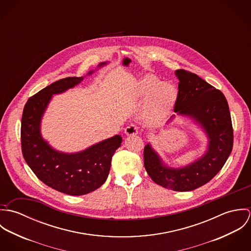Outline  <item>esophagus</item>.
Returning a JSON list of instances; mask_svg holds the SVG:
<instances>
[{
	"mask_svg": "<svg viewBox=\"0 0 251 251\" xmlns=\"http://www.w3.org/2000/svg\"><path fill=\"white\" fill-rule=\"evenodd\" d=\"M125 132L126 135H136L139 132V127L135 125H130L128 126H126Z\"/></svg>",
	"mask_w": 251,
	"mask_h": 251,
	"instance_id": "obj_1",
	"label": "esophagus"
}]
</instances>
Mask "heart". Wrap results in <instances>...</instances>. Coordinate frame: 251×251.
Listing matches in <instances>:
<instances>
[{
  "instance_id": "b5f03b06",
  "label": "heart",
  "mask_w": 251,
  "mask_h": 251,
  "mask_svg": "<svg viewBox=\"0 0 251 251\" xmlns=\"http://www.w3.org/2000/svg\"><path fill=\"white\" fill-rule=\"evenodd\" d=\"M135 89L138 97L143 99L150 97L146 108V116L151 120L161 118L176 98V92L172 85L161 83L156 76L151 74L146 75L137 82Z\"/></svg>"
}]
</instances>
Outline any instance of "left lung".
<instances>
[{"mask_svg": "<svg viewBox=\"0 0 251 251\" xmlns=\"http://www.w3.org/2000/svg\"><path fill=\"white\" fill-rule=\"evenodd\" d=\"M179 79L174 112L195 119L209 136L208 151L194 163L180 169L165 167L148 144L144 149V165L155 183L175 191L194 190L215 177L233 149V126L224 95L195 73L176 71Z\"/></svg>", "mask_w": 251, "mask_h": 251, "instance_id": "obj_1", "label": "left lung"}]
</instances>
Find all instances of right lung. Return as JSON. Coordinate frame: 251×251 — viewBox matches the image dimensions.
<instances>
[{"label":"right lung","instance_id":"add662e5","mask_svg":"<svg viewBox=\"0 0 251 251\" xmlns=\"http://www.w3.org/2000/svg\"><path fill=\"white\" fill-rule=\"evenodd\" d=\"M82 79H60L32 96L21 120V149L27 164L37 179L69 195L87 194L101 186L107 179L112 156L122 143V137L116 135L81 152L67 154L52 150L41 138L39 123L52 95L72 88Z\"/></svg>","mask_w":251,"mask_h":251}]
</instances>
